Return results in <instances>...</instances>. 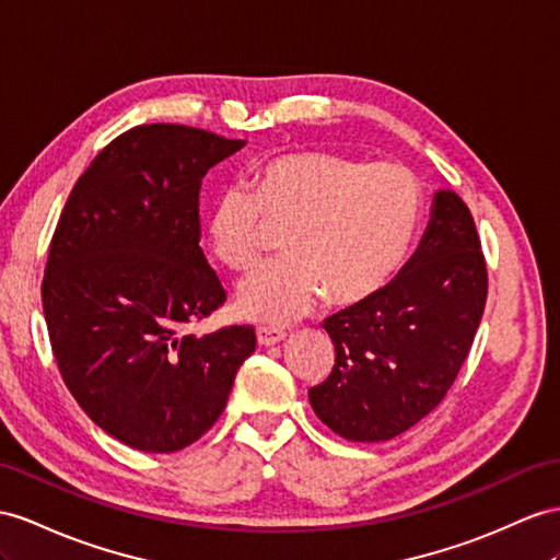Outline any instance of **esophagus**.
<instances>
[{
	"mask_svg": "<svg viewBox=\"0 0 560 560\" xmlns=\"http://www.w3.org/2000/svg\"><path fill=\"white\" fill-rule=\"evenodd\" d=\"M255 336H257V342H260V346H277V342H281L283 338H285V334L283 331H279V328H267V326H260L255 331Z\"/></svg>",
	"mask_w": 560,
	"mask_h": 560,
	"instance_id": "obj_1",
	"label": "esophagus"
}]
</instances>
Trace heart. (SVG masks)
I'll list each match as a JSON object with an SVG mask.
<instances>
[{
	"label": "heart",
	"mask_w": 560,
	"mask_h": 560,
	"mask_svg": "<svg viewBox=\"0 0 560 560\" xmlns=\"http://www.w3.org/2000/svg\"><path fill=\"white\" fill-rule=\"evenodd\" d=\"M419 210V179L402 163L293 151L257 163L250 189L224 186L212 198L208 238L224 267L248 271L285 232L289 257L243 281L236 310L289 322L322 295L331 305L374 295L405 260Z\"/></svg>",
	"instance_id": "b5f03b06"
}]
</instances>
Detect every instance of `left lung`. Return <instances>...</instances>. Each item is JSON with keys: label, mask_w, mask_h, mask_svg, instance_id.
<instances>
[{"label": "left lung", "mask_w": 560, "mask_h": 560, "mask_svg": "<svg viewBox=\"0 0 560 560\" xmlns=\"http://www.w3.org/2000/svg\"><path fill=\"white\" fill-rule=\"evenodd\" d=\"M487 300V262L468 206L438 191L421 246L385 289L324 322L331 374L314 413L352 442L402 435L433 411L466 362Z\"/></svg>", "instance_id": "8db88e82"}]
</instances>
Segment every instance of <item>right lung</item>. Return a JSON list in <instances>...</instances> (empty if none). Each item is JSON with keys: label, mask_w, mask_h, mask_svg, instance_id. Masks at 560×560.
Wrapping results in <instances>:
<instances>
[{"label": "right lung", "mask_w": 560, "mask_h": 560, "mask_svg": "<svg viewBox=\"0 0 560 560\" xmlns=\"http://www.w3.org/2000/svg\"><path fill=\"white\" fill-rule=\"evenodd\" d=\"M243 147L198 127L137 125L75 182L49 243L42 305L82 411L141 452L189 447L226 407L255 328L184 326L224 305L198 246L206 172Z\"/></svg>", "instance_id": "obj_1"}]
</instances>
